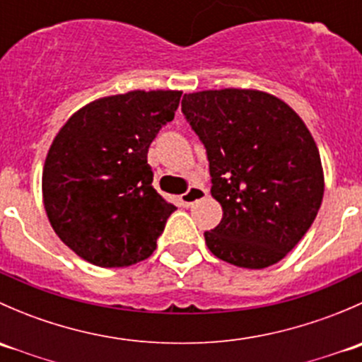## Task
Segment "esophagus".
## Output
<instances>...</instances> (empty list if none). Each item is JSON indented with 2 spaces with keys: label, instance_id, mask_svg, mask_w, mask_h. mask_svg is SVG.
Segmentation results:
<instances>
[{
  "label": "esophagus",
  "instance_id": "1",
  "mask_svg": "<svg viewBox=\"0 0 362 362\" xmlns=\"http://www.w3.org/2000/svg\"><path fill=\"white\" fill-rule=\"evenodd\" d=\"M208 191L202 185H191V187L187 189V192H184V194L180 196V202L184 206H192L194 203L202 202L203 198H206Z\"/></svg>",
  "mask_w": 362,
  "mask_h": 362
}]
</instances>
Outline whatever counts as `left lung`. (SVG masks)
I'll use <instances>...</instances> for the list:
<instances>
[{"label":"left lung","mask_w":362,"mask_h":362,"mask_svg":"<svg viewBox=\"0 0 362 362\" xmlns=\"http://www.w3.org/2000/svg\"><path fill=\"white\" fill-rule=\"evenodd\" d=\"M182 112L206 148L222 221L204 233L215 257L262 269L305 236L324 196L319 148L286 101L255 89L184 94Z\"/></svg>","instance_id":"obj_1"}]
</instances>
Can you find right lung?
Instances as JSON below:
<instances>
[{
    "mask_svg": "<svg viewBox=\"0 0 362 362\" xmlns=\"http://www.w3.org/2000/svg\"><path fill=\"white\" fill-rule=\"evenodd\" d=\"M182 90L100 98L66 120L43 164L50 226L78 257L124 268L151 257L177 206L152 187L147 152L173 120Z\"/></svg>",
    "mask_w": 362,
    "mask_h": 362,
    "instance_id": "right-lung-1",
    "label": "right lung"
}]
</instances>
